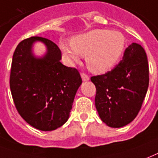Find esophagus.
<instances>
[{"label": "esophagus", "mask_w": 158, "mask_h": 158, "mask_svg": "<svg viewBox=\"0 0 158 158\" xmlns=\"http://www.w3.org/2000/svg\"><path fill=\"white\" fill-rule=\"evenodd\" d=\"M81 78L83 79V81H88V80H89V77L88 76L87 74H84V73H82L81 74Z\"/></svg>", "instance_id": "esophagus-1"}]
</instances>
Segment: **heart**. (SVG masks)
<instances>
[{
	"instance_id": "1",
	"label": "heart",
	"mask_w": 158,
	"mask_h": 158,
	"mask_svg": "<svg viewBox=\"0 0 158 158\" xmlns=\"http://www.w3.org/2000/svg\"><path fill=\"white\" fill-rule=\"evenodd\" d=\"M127 46L122 32L107 29H94L73 37L71 44L61 41L60 50L69 64L80 61L86 56L89 69L94 74H105L121 60Z\"/></svg>"
}]
</instances>
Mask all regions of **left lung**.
Listing matches in <instances>:
<instances>
[{
	"label": "left lung",
	"mask_w": 158,
	"mask_h": 158,
	"mask_svg": "<svg viewBox=\"0 0 158 158\" xmlns=\"http://www.w3.org/2000/svg\"><path fill=\"white\" fill-rule=\"evenodd\" d=\"M95 107L106 125L122 127L138 115L149 84V69L145 50L137 43L125 50L123 60L105 74L94 76Z\"/></svg>",
	"instance_id": "obj_1"
}]
</instances>
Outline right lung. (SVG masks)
I'll return each instance as SVG.
<instances>
[{
  "mask_svg": "<svg viewBox=\"0 0 158 158\" xmlns=\"http://www.w3.org/2000/svg\"><path fill=\"white\" fill-rule=\"evenodd\" d=\"M41 42L47 51L34 55ZM61 52L51 40L34 36L18 44L12 58L10 87L15 108L36 129L53 131L67 122L82 79L77 69L60 62Z\"/></svg>",
  "mask_w": 158,
  "mask_h": 158,
  "instance_id": "1",
  "label": "right lung"
}]
</instances>
